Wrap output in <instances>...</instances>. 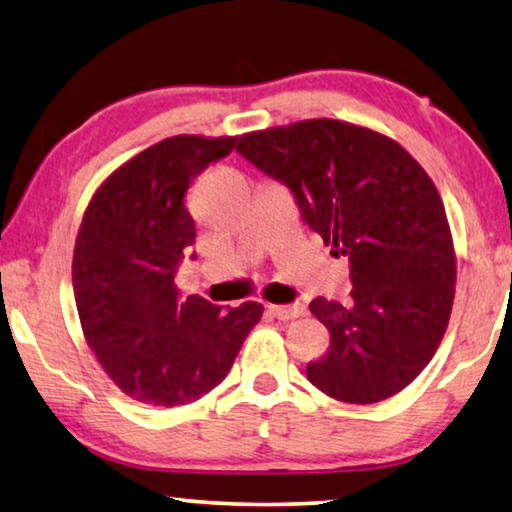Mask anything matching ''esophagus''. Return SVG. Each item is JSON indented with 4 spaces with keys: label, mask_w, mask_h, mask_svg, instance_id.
<instances>
[{
    "label": "esophagus",
    "mask_w": 512,
    "mask_h": 512,
    "mask_svg": "<svg viewBox=\"0 0 512 512\" xmlns=\"http://www.w3.org/2000/svg\"><path fill=\"white\" fill-rule=\"evenodd\" d=\"M269 312L276 319H294L305 315L303 303H292V305H269Z\"/></svg>",
    "instance_id": "obj_1"
}]
</instances>
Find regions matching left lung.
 I'll return each mask as SVG.
<instances>
[{
	"instance_id": "8db88e82",
	"label": "left lung",
	"mask_w": 512,
	"mask_h": 512,
	"mask_svg": "<svg viewBox=\"0 0 512 512\" xmlns=\"http://www.w3.org/2000/svg\"><path fill=\"white\" fill-rule=\"evenodd\" d=\"M236 151L289 188L335 257H349L352 299L310 303L331 331L329 352L305 370L310 384L352 404L400 393L437 352L455 296L453 239L432 179L391 137L338 119L248 133Z\"/></svg>"
}]
</instances>
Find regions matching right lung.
I'll return each mask as SVG.
<instances>
[{
	"mask_svg": "<svg viewBox=\"0 0 512 512\" xmlns=\"http://www.w3.org/2000/svg\"><path fill=\"white\" fill-rule=\"evenodd\" d=\"M234 147L236 137H167L112 172L82 218L73 253L82 331L133 400H200L225 379L264 312L257 301L220 308L174 285L195 243L188 186Z\"/></svg>",
	"mask_w": 512,
	"mask_h": 512,
	"instance_id": "1",
	"label": "right lung"
}]
</instances>
